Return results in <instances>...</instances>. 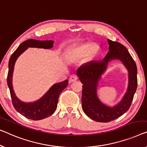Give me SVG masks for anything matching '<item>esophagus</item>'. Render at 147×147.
Returning <instances> with one entry per match:
<instances>
[{
    "instance_id": "esophagus-1",
    "label": "esophagus",
    "mask_w": 147,
    "mask_h": 147,
    "mask_svg": "<svg viewBox=\"0 0 147 147\" xmlns=\"http://www.w3.org/2000/svg\"><path fill=\"white\" fill-rule=\"evenodd\" d=\"M77 78H78V77L76 74H72V75L69 77V81L71 82H73L77 80Z\"/></svg>"
}]
</instances>
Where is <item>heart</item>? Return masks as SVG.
Segmentation results:
<instances>
[{
	"label": "heart",
	"mask_w": 147,
	"mask_h": 147,
	"mask_svg": "<svg viewBox=\"0 0 147 147\" xmlns=\"http://www.w3.org/2000/svg\"><path fill=\"white\" fill-rule=\"evenodd\" d=\"M100 48L96 44L83 43L73 48L69 51V55L74 59H80L87 57L91 59L98 53Z\"/></svg>",
	"instance_id": "heart-1"
}]
</instances>
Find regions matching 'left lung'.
Masks as SVG:
<instances>
[{
  "label": "left lung",
  "instance_id": "left-lung-1",
  "mask_svg": "<svg viewBox=\"0 0 147 147\" xmlns=\"http://www.w3.org/2000/svg\"><path fill=\"white\" fill-rule=\"evenodd\" d=\"M109 50L104 59L92 62L81 66L77 76L83 84L82 108L90 119L98 122H109L123 115L129 109L137 87V69L135 62L127 48L119 42L108 39ZM111 59H119L129 71L128 91L122 101L113 108L103 105L96 93L97 82Z\"/></svg>",
  "mask_w": 147,
  "mask_h": 147
}]
</instances>
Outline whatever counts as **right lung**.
Segmentation results:
<instances>
[{"instance_id": "add662e5", "label": "right lung", "mask_w": 147, "mask_h": 147, "mask_svg": "<svg viewBox=\"0 0 147 147\" xmlns=\"http://www.w3.org/2000/svg\"><path fill=\"white\" fill-rule=\"evenodd\" d=\"M53 41H39L36 39H28L19 45L16 51L11 55L8 63L7 84L12 98L13 106L16 110L26 118L32 120H40L51 116L56 110L59 96L60 93L68 85V80L53 86L49 90L41 99L34 103H24L16 96L12 88V78L14 63L20 55L28 47H38L50 49L53 47Z\"/></svg>"}]
</instances>
